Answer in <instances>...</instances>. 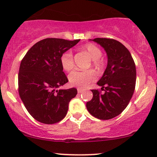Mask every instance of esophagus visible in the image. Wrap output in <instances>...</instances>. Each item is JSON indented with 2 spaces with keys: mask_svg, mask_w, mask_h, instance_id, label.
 Instances as JSON below:
<instances>
[{
  "mask_svg": "<svg viewBox=\"0 0 157 157\" xmlns=\"http://www.w3.org/2000/svg\"><path fill=\"white\" fill-rule=\"evenodd\" d=\"M82 91H83V90H82V89H77V92H78V94H80V93H82Z\"/></svg>",
  "mask_w": 157,
  "mask_h": 157,
  "instance_id": "esophagus-1",
  "label": "esophagus"
}]
</instances>
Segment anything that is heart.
I'll return each instance as SVG.
<instances>
[{
  "label": "heart",
  "mask_w": 157,
  "mask_h": 157,
  "mask_svg": "<svg viewBox=\"0 0 157 157\" xmlns=\"http://www.w3.org/2000/svg\"><path fill=\"white\" fill-rule=\"evenodd\" d=\"M82 51L93 60L95 67L100 68L102 66V61L100 60L102 51L94 44H89L82 46ZM61 66L65 71H69L74 68L73 55L71 51L65 52L60 57ZM96 75L92 71H74L68 75V81L73 86L79 89H86L91 82L95 80Z\"/></svg>",
  "instance_id": "obj_1"
}]
</instances>
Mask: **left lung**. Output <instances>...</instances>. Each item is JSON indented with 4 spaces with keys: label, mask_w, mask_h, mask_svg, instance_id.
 Returning <instances> with one entry per match:
<instances>
[{
    "label": "left lung",
    "mask_w": 157,
    "mask_h": 157,
    "mask_svg": "<svg viewBox=\"0 0 157 157\" xmlns=\"http://www.w3.org/2000/svg\"><path fill=\"white\" fill-rule=\"evenodd\" d=\"M102 46L107 54V67L97 84L105 91L103 94L91 90L93 97L86 108L92 116L110 120L118 116L128 105L136 85V66L130 52L121 43L113 39H90Z\"/></svg>",
    "instance_id": "obj_1"
}]
</instances>
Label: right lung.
<instances>
[{"label":"right lung","mask_w":157,"mask_h":157,"mask_svg":"<svg viewBox=\"0 0 157 157\" xmlns=\"http://www.w3.org/2000/svg\"><path fill=\"white\" fill-rule=\"evenodd\" d=\"M80 40L46 38L36 43L21 61L18 91L25 107L33 118L44 124L62 120L77 90L57 89L68 82L60 57Z\"/></svg>","instance_id":"add662e5"}]
</instances>
